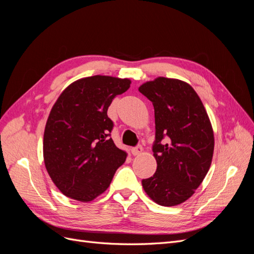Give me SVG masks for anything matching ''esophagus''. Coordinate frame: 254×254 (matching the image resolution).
Listing matches in <instances>:
<instances>
[{"instance_id": "34e87169", "label": "esophagus", "mask_w": 254, "mask_h": 254, "mask_svg": "<svg viewBox=\"0 0 254 254\" xmlns=\"http://www.w3.org/2000/svg\"><path fill=\"white\" fill-rule=\"evenodd\" d=\"M142 152H143V147H141V146H136V147L131 148V153L133 156H139Z\"/></svg>"}]
</instances>
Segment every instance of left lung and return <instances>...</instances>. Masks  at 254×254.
Returning a JSON list of instances; mask_svg holds the SVG:
<instances>
[{
	"label": "left lung",
	"mask_w": 254,
	"mask_h": 254,
	"mask_svg": "<svg viewBox=\"0 0 254 254\" xmlns=\"http://www.w3.org/2000/svg\"><path fill=\"white\" fill-rule=\"evenodd\" d=\"M139 91L155 108L156 142L152 147L157 171L142 180L151 200L163 206L187 201L210 170L214 132L209 115L190 84L157 77ZM167 137L164 143L160 141Z\"/></svg>",
	"instance_id": "left-lung-1"
}]
</instances>
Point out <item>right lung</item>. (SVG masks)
Wrapping results in <instances>:
<instances>
[{
  "label": "right lung",
  "instance_id": "1",
  "mask_svg": "<svg viewBox=\"0 0 254 254\" xmlns=\"http://www.w3.org/2000/svg\"><path fill=\"white\" fill-rule=\"evenodd\" d=\"M130 83L105 75L80 78L54 104L44 129L43 159L52 181L66 197L94 200L126 161V152L108 137L113 123L107 111Z\"/></svg>",
  "mask_w": 254,
  "mask_h": 254
}]
</instances>
